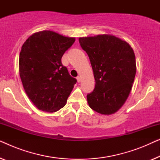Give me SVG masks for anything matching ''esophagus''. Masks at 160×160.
<instances>
[{
	"label": "esophagus",
	"mask_w": 160,
	"mask_h": 160,
	"mask_svg": "<svg viewBox=\"0 0 160 160\" xmlns=\"http://www.w3.org/2000/svg\"><path fill=\"white\" fill-rule=\"evenodd\" d=\"M76 79H77L78 82H81V77H80V76H77V77H76Z\"/></svg>",
	"instance_id": "1"
}]
</instances>
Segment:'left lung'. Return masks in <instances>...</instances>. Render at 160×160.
<instances>
[{
	"mask_svg": "<svg viewBox=\"0 0 160 160\" xmlns=\"http://www.w3.org/2000/svg\"><path fill=\"white\" fill-rule=\"evenodd\" d=\"M88 54L95 86L87 95L92 110L112 114L123 106L132 87L136 63L133 49L128 43L112 35H98L78 38Z\"/></svg>",
	"mask_w": 160,
	"mask_h": 160,
	"instance_id": "1",
	"label": "left lung"
}]
</instances>
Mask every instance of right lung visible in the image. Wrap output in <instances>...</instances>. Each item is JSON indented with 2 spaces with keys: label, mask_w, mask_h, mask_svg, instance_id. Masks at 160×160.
Masks as SVG:
<instances>
[{
  "label": "right lung",
  "mask_w": 160,
  "mask_h": 160,
  "mask_svg": "<svg viewBox=\"0 0 160 160\" xmlns=\"http://www.w3.org/2000/svg\"><path fill=\"white\" fill-rule=\"evenodd\" d=\"M75 38L51 30L35 32L22 47L19 69L28 97L39 110L55 112L66 104L76 79L61 58Z\"/></svg>",
  "instance_id": "1"
}]
</instances>
